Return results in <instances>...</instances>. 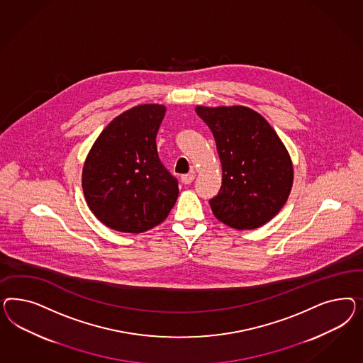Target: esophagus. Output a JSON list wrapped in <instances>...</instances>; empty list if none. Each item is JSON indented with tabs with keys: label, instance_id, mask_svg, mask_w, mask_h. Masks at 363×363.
Listing matches in <instances>:
<instances>
[{
	"label": "esophagus",
	"instance_id": "obj_1",
	"mask_svg": "<svg viewBox=\"0 0 363 363\" xmlns=\"http://www.w3.org/2000/svg\"><path fill=\"white\" fill-rule=\"evenodd\" d=\"M181 181H182V184L189 185V184H191L194 181V174H184V176L181 177Z\"/></svg>",
	"mask_w": 363,
	"mask_h": 363
}]
</instances>
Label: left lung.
I'll return each mask as SVG.
<instances>
[{
	"label": "left lung",
	"instance_id": "1",
	"mask_svg": "<svg viewBox=\"0 0 363 363\" xmlns=\"http://www.w3.org/2000/svg\"><path fill=\"white\" fill-rule=\"evenodd\" d=\"M222 165L220 193L210 199L217 220L238 230L261 228L284 208L293 186L290 154L270 123L246 106H197Z\"/></svg>",
	"mask_w": 363,
	"mask_h": 363
}]
</instances>
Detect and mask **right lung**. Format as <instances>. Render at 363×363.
Instances as JSON below:
<instances>
[{
	"mask_svg": "<svg viewBox=\"0 0 363 363\" xmlns=\"http://www.w3.org/2000/svg\"><path fill=\"white\" fill-rule=\"evenodd\" d=\"M166 108L143 104L123 111L99 134L82 169L89 209L105 226L143 233L166 220L179 189L161 164L155 137Z\"/></svg>",
	"mask_w": 363,
	"mask_h": 363,
	"instance_id": "right-lung-1",
	"label": "right lung"
}]
</instances>
